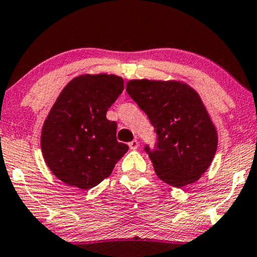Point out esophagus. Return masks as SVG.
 Listing matches in <instances>:
<instances>
[{"instance_id": "34e87169", "label": "esophagus", "mask_w": 257, "mask_h": 257, "mask_svg": "<svg viewBox=\"0 0 257 257\" xmlns=\"http://www.w3.org/2000/svg\"><path fill=\"white\" fill-rule=\"evenodd\" d=\"M129 148H131V150H133V151L138 150V148H139V142L137 140L131 141V142H129Z\"/></svg>"}]
</instances>
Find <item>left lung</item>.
Returning <instances> with one entry per match:
<instances>
[{"label": "left lung", "instance_id": "1", "mask_svg": "<svg viewBox=\"0 0 257 257\" xmlns=\"http://www.w3.org/2000/svg\"><path fill=\"white\" fill-rule=\"evenodd\" d=\"M125 89L158 135L153 150L145 146L157 176L176 188L195 183L218 146L217 129L199 93L175 80H131Z\"/></svg>", "mask_w": 257, "mask_h": 257}]
</instances>
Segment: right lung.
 <instances>
[{"mask_svg":"<svg viewBox=\"0 0 257 257\" xmlns=\"http://www.w3.org/2000/svg\"><path fill=\"white\" fill-rule=\"evenodd\" d=\"M123 91L113 74H83L62 89L44 120L43 157L60 181L91 189L107 178L128 146L116 139L117 124L106 118Z\"/></svg>","mask_w":257,"mask_h":257,"instance_id":"obj_1","label":"right lung"}]
</instances>
